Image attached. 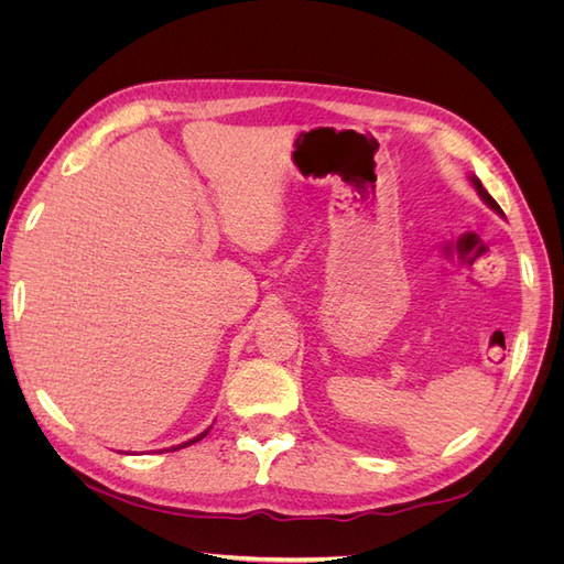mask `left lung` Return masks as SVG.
Here are the masks:
<instances>
[{
    "mask_svg": "<svg viewBox=\"0 0 564 564\" xmlns=\"http://www.w3.org/2000/svg\"><path fill=\"white\" fill-rule=\"evenodd\" d=\"M470 181H473V185H475V191H477V195H480V197H482V199H485V202L489 204V207H491L494 212H497V214H501V216H503L501 207H499V204H497V202H494V197H491V195H489V193L485 191V187H482V183H480V181H477L475 176H470Z\"/></svg>",
    "mask_w": 564,
    "mask_h": 564,
    "instance_id": "left-lung-1",
    "label": "left lung"
}]
</instances>
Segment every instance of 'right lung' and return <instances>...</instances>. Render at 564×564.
Instances as JSON below:
<instances>
[{
    "label": "right lung",
    "instance_id": "1",
    "mask_svg": "<svg viewBox=\"0 0 564 564\" xmlns=\"http://www.w3.org/2000/svg\"><path fill=\"white\" fill-rule=\"evenodd\" d=\"M207 433H209V429H207V431H204V433H199L197 437H193V440H187V442H183V445H176L174 449H183V447H191V445H195V442H199V440H202L204 435H207Z\"/></svg>",
    "mask_w": 564,
    "mask_h": 564
}]
</instances>
